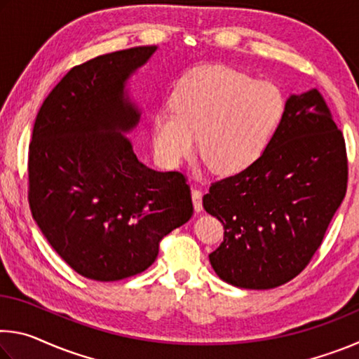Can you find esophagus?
Returning <instances> with one entry per match:
<instances>
[{
	"label": "esophagus",
	"instance_id": "1",
	"mask_svg": "<svg viewBox=\"0 0 359 359\" xmlns=\"http://www.w3.org/2000/svg\"><path fill=\"white\" fill-rule=\"evenodd\" d=\"M191 198H193L194 210L201 212L203 210V191L199 190V188H193V190H191Z\"/></svg>",
	"mask_w": 359,
	"mask_h": 359
}]
</instances>
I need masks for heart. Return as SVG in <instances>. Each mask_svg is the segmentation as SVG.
I'll list each match as a JSON object with an SVG mask.
<instances>
[{
    "label": "heart",
    "mask_w": 359,
    "mask_h": 359,
    "mask_svg": "<svg viewBox=\"0 0 359 359\" xmlns=\"http://www.w3.org/2000/svg\"><path fill=\"white\" fill-rule=\"evenodd\" d=\"M285 109L274 83L224 66H199L180 79L171 106L151 118L156 156L168 166L199 151L217 171H238L257 160Z\"/></svg>",
    "instance_id": "b5f03b06"
}]
</instances>
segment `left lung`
Segmentation results:
<instances>
[{"label": "left lung", "instance_id": "obj_1", "mask_svg": "<svg viewBox=\"0 0 359 359\" xmlns=\"http://www.w3.org/2000/svg\"><path fill=\"white\" fill-rule=\"evenodd\" d=\"M347 184L345 139L323 95L290 96L261 156L204 194V209L224 228L209 255L218 277L247 290L293 280L320 248Z\"/></svg>", "mask_w": 359, "mask_h": 359}]
</instances>
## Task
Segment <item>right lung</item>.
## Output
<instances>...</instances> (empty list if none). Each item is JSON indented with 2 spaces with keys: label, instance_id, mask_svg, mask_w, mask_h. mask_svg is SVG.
Wrapping results in <instances>:
<instances>
[{
  "label": "right lung",
  "instance_id": "obj_1",
  "mask_svg": "<svg viewBox=\"0 0 359 359\" xmlns=\"http://www.w3.org/2000/svg\"><path fill=\"white\" fill-rule=\"evenodd\" d=\"M155 50L133 47L74 66L34 120L29 209L53 250L92 280L141 274L161 239L193 215L187 175L142 165L121 135L139 120L125 81Z\"/></svg>",
  "mask_w": 359,
  "mask_h": 359
}]
</instances>
